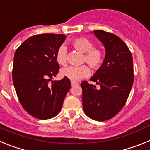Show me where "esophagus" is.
Wrapping results in <instances>:
<instances>
[{"label":"esophagus","instance_id":"34e87169","mask_svg":"<svg viewBox=\"0 0 150 150\" xmlns=\"http://www.w3.org/2000/svg\"><path fill=\"white\" fill-rule=\"evenodd\" d=\"M76 85H78V83H76V82H74V81L71 82V86H76Z\"/></svg>","mask_w":150,"mask_h":150}]
</instances>
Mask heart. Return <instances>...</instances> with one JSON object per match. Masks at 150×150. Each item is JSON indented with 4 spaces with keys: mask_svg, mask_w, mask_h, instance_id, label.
Instances as JSON below:
<instances>
[{
    "mask_svg": "<svg viewBox=\"0 0 150 150\" xmlns=\"http://www.w3.org/2000/svg\"><path fill=\"white\" fill-rule=\"evenodd\" d=\"M71 46L75 50L83 52V62H86L91 68L97 71L102 66L104 60V53L99 47L93 46V43L85 38H77L73 40ZM55 59L61 65L67 63V48L60 46L56 52ZM62 76L71 79V81H79L90 74V69L86 64L80 66H69L62 71Z\"/></svg>",
    "mask_w": 150,
    "mask_h": 150,
    "instance_id": "obj_1",
    "label": "heart"
}]
</instances>
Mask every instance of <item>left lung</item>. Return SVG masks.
<instances>
[{
  "label": "left lung",
  "mask_w": 150,
  "mask_h": 150,
  "mask_svg": "<svg viewBox=\"0 0 150 150\" xmlns=\"http://www.w3.org/2000/svg\"><path fill=\"white\" fill-rule=\"evenodd\" d=\"M106 49L104 63L90 80L100 86L81 83L85 113L96 121L114 117L126 103L134 83L132 55L128 46L118 36L104 30H94Z\"/></svg>",
  "instance_id": "1"
}]
</instances>
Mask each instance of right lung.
<instances>
[{"label": "right lung", "mask_w": 150, "mask_h": 150, "mask_svg": "<svg viewBox=\"0 0 150 150\" xmlns=\"http://www.w3.org/2000/svg\"><path fill=\"white\" fill-rule=\"evenodd\" d=\"M65 38L64 34H37L16 50L12 73L16 95L24 109L39 120L59 114L71 88L67 77L50 83L59 73L55 55Z\"/></svg>", "instance_id": "1"}]
</instances>
